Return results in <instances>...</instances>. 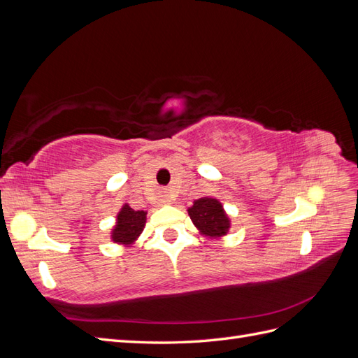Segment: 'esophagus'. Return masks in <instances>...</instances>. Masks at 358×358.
I'll use <instances>...</instances> for the list:
<instances>
[{"label":"esophagus","mask_w":358,"mask_h":358,"mask_svg":"<svg viewBox=\"0 0 358 358\" xmlns=\"http://www.w3.org/2000/svg\"><path fill=\"white\" fill-rule=\"evenodd\" d=\"M162 200H164V201H169V196H167L166 192H162Z\"/></svg>","instance_id":"34e87169"}]
</instances>
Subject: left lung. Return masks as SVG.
I'll return each mask as SVG.
<instances>
[{
    "label": "left lung",
    "instance_id": "left-lung-1",
    "mask_svg": "<svg viewBox=\"0 0 358 358\" xmlns=\"http://www.w3.org/2000/svg\"><path fill=\"white\" fill-rule=\"evenodd\" d=\"M188 213L194 225L206 236L220 237L229 231V216L225 215L222 204L218 200L209 197L194 200Z\"/></svg>",
    "mask_w": 358,
    "mask_h": 358
}]
</instances>
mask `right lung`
Returning a JSON list of instances; mask_svg holds the SVG:
<instances>
[{
	"instance_id": "add662e5",
	"label": "right lung",
	"mask_w": 358,
	"mask_h": 358,
	"mask_svg": "<svg viewBox=\"0 0 358 358\" xmlns=\"http://www.w3.org/2000/svg\"><path fill=\"white\" fill-rule=\"evenodd\" d=\"M146 222V212L145 210H134L125 204L117 213V222L112 231V239L116 243L128 245L134 242L140 233L145 229Z\"/></svg>"
}]
</instances>
